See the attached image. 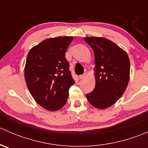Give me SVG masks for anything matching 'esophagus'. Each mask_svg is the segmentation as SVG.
Instances as JSON below:
<instances>
[{"label": "esophagus", "instance_id": "esophagus-1", "mask_svg": "<svg viewBox=\"0 0 148 148\" xmlns=\"http://www.w3.org/2000/svg\"><path fill=\"white\" fill-rule=\"evenodd\" d=\"M86 74H82V75L79 76V79H84V78H85V77H86Z\"/></svg>", "mask_w": 148, "mask_h": 148}]
</instances>
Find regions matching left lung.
Listing matches in <instances>:
<instances>
[{
	"mask_svg": "<svg viewBox=\"0 0 148 148\" xmlns=\"http://www.w3.org/2000/svg\"><path fill=\"white\" fill-rule=\"evenodd\" d=\"M85 42L93 49L95 87L86 94L89 102L98 109L110 107L122 97L130 79V64L126 52L102 37H87Z\"/></svg>",
	"mask_w": 148,
	"mask_h": 148,
	"instance_id": "obj_1",
	"label": "left lung"
}]
</instances>
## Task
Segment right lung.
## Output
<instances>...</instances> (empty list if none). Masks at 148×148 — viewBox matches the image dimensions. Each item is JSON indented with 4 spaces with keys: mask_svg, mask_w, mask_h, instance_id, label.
<instances>
[{
    "mask_svg": "<svg viewBox=\"0 0 148 148\" xmlns=\"http://www.w3.org/2000/svg\"><path fill=\"white\" fill-rule=\"evenodd\" d=\"M72 36L44 40L28 52L24 74L31 95L39 105L56 111L66 104L69 89L75 83L65 53Z\"/></svg>",
    "mask_w": 148,
    "mask_h": 148,
    "instance_id": "add662e5",
    "label": "right lung"
}]
</instances>
